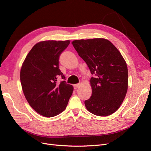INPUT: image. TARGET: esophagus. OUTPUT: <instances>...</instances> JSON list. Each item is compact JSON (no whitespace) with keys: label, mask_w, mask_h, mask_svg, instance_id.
<instances>
[{"label":"esophagus","mask_w":151,"mask_h":151,"mask_svg":"<svg viewBox=\"0 0 151 151\" xmlns=\"http://www.w3.org/2000/svg\"><path fill=\"white\" fill-rule=\"evenodd\" d=\"M79 86H80V84H74V88L76 89H77V88H78Z\"/></svg>","instance_id":"1"}]
</instances>
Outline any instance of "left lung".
Instances as JSON below:
<instances>
[{"mask_svg": "<svg viewBox=\"0 0 151 151\" xmlns=\"http://www.w3.org/2000/svg\"><path fill=\"white\" fill-rule=\"evenodd\" d=\"M79 55L94 77L90 80L92 95L86 108L95 115H111L120 108L128 89L127 63L118 49L104 38L74 40Z\"/></svg>", "mask_w": 151, "mask_h": 151, "instance_id": "1", "label": "left lung"}]
</instances>
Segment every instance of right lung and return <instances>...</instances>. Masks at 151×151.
Returning <instances> with one entry per match:
<instances>
[{"mask_svg": "<svg viewBox=\"0 0 151 151\" xmlns=\"http://www.w3.org/2000/svg\"><path fill=\"white\" fill-rule=\"evenodd\" d=\"M70 43L66 41H43L36 43L22 63L20 79L26 99L40 115L52 117L66 108L73 86L66 83L59 69V57ZM64 80L58 84L57 78Z\"/></svg>", "mask_w": 151, "mask_h": 151, "instance_id": "obj_1", "label": "right lung"}]
</instances>
